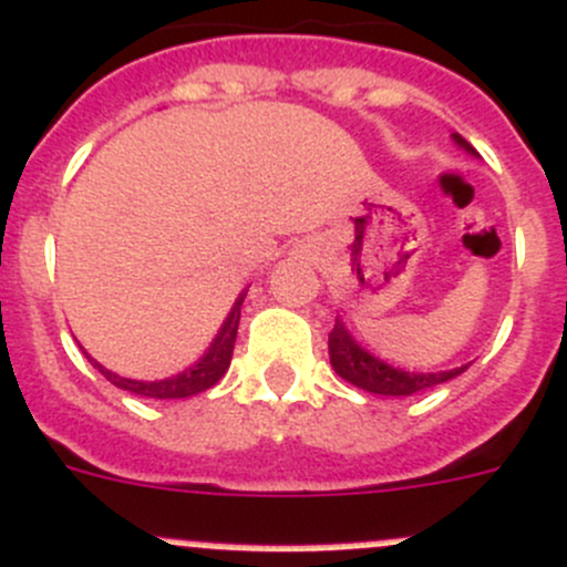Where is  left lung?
I'll use <instances>...</instances> for the list:
<instances>
[{
    "mask_svg": "<svg viewBox=\"0 0 567 567\" xmlns=\"http://www.w3.org/2000/svg\"><path fill=\"white\" fill-rule=\"evenodd\" d=\"M453 142L475 156V147L464 136L453 134ZM330 363L347 383L358 385V389L369 391V394L385 396H409L416 394V391L433 389V385L458 378L470 367L467 363V367L447 369V372H405V369H394L380 361V358H374L372 352H367L355 338L349 336L343 321H336L330 332Z\"/></svg>",
    "mask_w": 567,
    "mask_h": 567,
    "instance_id": "left-lung-1",
    "label": "left lung"
}]
</instances>
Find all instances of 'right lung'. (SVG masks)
<instances>
[{
  "mask_svg": "<svg viewBox=\"0 0 567 567\" xmlns=\"http://www.w3.org/2000/svg\"><path fill=\"white\" fill-rule=\"evenodd\" d=\"M243 299H246V290L237 296L235 308H231V313L226 316L224 327H220V332L215 336V341L209 343V349L204 352V358H200L198 363H193L189 369H184L182 374H173V378L153 380V383H147V380L120 378V374H114L111 369L100 367V363L92 361V358H89V361H92L94 369H97L105 380H111L116 389L147 396V400H184V396L200 394V391L212 389V385L218 383V380L226 374V369H229L231 352H235L237 327H240Z\"/></svg>",
  "mask_w": 567,
  "mask_h": 567,
  "instance_id": "add662e5",
  "label": "right lung"
}]
</instances>
